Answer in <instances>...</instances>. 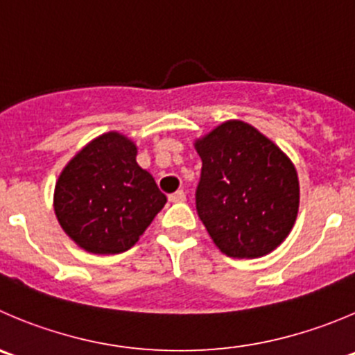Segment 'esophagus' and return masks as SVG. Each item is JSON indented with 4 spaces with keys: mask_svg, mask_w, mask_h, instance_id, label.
<instances>
[{
    "mask_svg": "<svg viewBox=\"0 0 355 355\" xmlns=\"http://www.w3.org/2000/svg\"><path fill=\"white\" fill-rule=\"evenodd\" d=\"M168 199H170V202H184L185 201V192L184 191H177L175 194H171Z\"/></svg>",
    "mask_w": 355,
    "mask_h": 355,
    "instance_id": "esophagus-1",
    "label": "esophagus"
}]
</instances>
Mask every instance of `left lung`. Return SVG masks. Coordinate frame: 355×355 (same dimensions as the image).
Masks as SVG:
<instances>
[{"label": "left lung", "mask_w": 355, "mask_h": 355, "mask_svg": "<svg viewBox=\"0 0 355 355\" xmlns=\"http://www.w3.org/2000/svg\"><path fill=\"white\" fill-rule=\"evenodd\" d=\"M202 161L196 208L232 258L269 254L288 237L300 205L293 161L254 126L229 119L194 140Z\"/></svg>", "instance_id": "obj_1"}]
</instances>
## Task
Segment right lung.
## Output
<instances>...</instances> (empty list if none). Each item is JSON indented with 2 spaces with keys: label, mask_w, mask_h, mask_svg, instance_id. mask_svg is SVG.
<instances>
[{
  "label": "right lung",
  "mask_w": 355,
  "mask_h": 355,
  "mask_svg": "<svg viewBox=\"0 0 355 355\" xmlns=\"http://www.w3.org/2000/svg\"><path fill=\"white\" fill-rule=\"evenodd\" d=\"M137 153L130 137L102 133L58 175L55 216L81 250L94 254L130 250L166 205L153 175L137 163Z\"/></svg>",
  "instance_id": "add662e5"
}]
</instances>
